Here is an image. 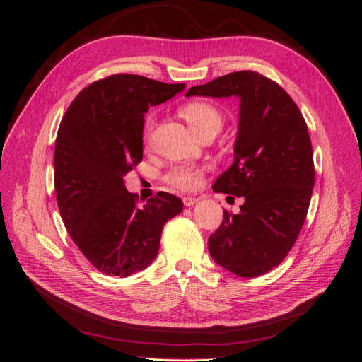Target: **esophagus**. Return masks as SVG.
Masks as SVG:
<instances>
[{"mask_svg":"<svg viewBox=\"0 0 362 362\" xmlns=\"http://www.w3.org/2000/svg\"><path fill=\"white\" fill-rule=\"evenodd\" d=\"M182 202H184V205H185V206H193L194 204H198V199H196V198H192V196H187V198H184V199H182Z\"/></svg>","mask_w":362,"mask_h":362,"instance_id":"obj_1","label":"esophagus"}]
</instances>
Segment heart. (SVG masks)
I'll use <instances>...</instances> for the list:
<instances>
[{
	"label": "heart",
	"instance_id": "heart-1",
	"mask_svg": "<svg viewBox=\"0 0 362 362\" xmlns=\"http://www.w3.org/2000/svg\"><path fill=\"white\" fill-rule=\"evenodd\" d=\"M182 117L187 120V124L193 129V133L202 136L210 129L218 131L222 127V115L217 108L208 103H192L182 108ZM154 120L148 119L145 127V136L148 137ZM202 177V169L193 164H180L172 168L168 175L166 181L181 190H192L199 184Z\"/></svg>",
	"mask_w": 362,
	"mask_h": 362
}]
</instances>
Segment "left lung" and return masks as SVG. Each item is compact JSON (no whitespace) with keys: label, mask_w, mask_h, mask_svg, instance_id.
I'll list each match as a JSON object with an SVG mask.
<instances>
[{"label":"left lung","mask_w":362,"mask_h":362,"mask_svg":"<svg viewBox=\"0 0 362 362\" xmlns=\"http://www.w3.org/2000/svg\"><path fill=\"white\" fill-rule=\"evenodd\" d=\"M185 96L240 101L234 163L213 190L245 202L240 213H223L208 249L218 266L237 276L264 275L288 255L308 213L314 163L303 116L282 87L254 71L193 86Z\"/></svg>","instance_id":"obj_1"}]
</instances>
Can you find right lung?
<instances>
[{
  "label": "right lung",
  "mask_w": 362,
  "mask_h": 362,
  "mask_svg": "<svg viewBox=\"0 0 362 362\" xmlns=\"http://www.w3.org/2000/svg\"><path fill=\"white\" fill-rule=\"evenodd\" d=\"M185 84L117 74L83 89L64 113L54 149L59 210L74 243L108 276L125 278L157 258L163 226L182 211L166 192L137 205L124 177L144 158L149 107Z\"/></svg>",
  "instance_id": "1"
}]
</instances>
